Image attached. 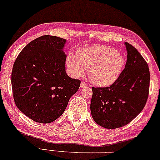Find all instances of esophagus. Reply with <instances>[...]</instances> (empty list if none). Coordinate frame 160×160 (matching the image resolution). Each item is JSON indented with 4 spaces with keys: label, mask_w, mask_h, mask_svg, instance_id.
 Instances as JSON below:
<instances>
[{
    "label": "esophagus",
    "mask_w": 160,
    "mask_h": 160,
    "mask_svg": "<svg viewBox=\"0 0 160 160\" xmlns=\"http://www.w3.org/2000/svg\"><path fill=\"white\" fill-rule=\"evenodd\" d=\"M86 86H87L86 82H81V83H80V87H81V88H86Z\"/></svg>",
    "instance_id": "esophagus-1"
}]
</instances>
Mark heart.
<instances>
[{
  "label": "heart",
  "instance_id": "heart-1",
  "mask_svg": "<svg viewBox=\"0 0 160 160\" xmlns=\"http://www.w3.org/2000/svg\"><path fill=\"white\" fill-rule=\"evenodd\" d=\"M66 62L74 75H82L86 68L93 84L107 86L119 78L124 66V58L112 47L93 46L78 50L77 58L68 54Z\"/></svg>",
  "mask_w": 160,
  "mask_h": 160
}]
</instances>
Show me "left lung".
<instances>
[{"label":"left lung","instance_id":"8db88e82","mask_svg":"<svg viewBox=\"0 0 160 160\" xmlns=\"http://www.w3.org/2000/svg\"><path fill=\"white\" fill-rule=\"evenodd\" d=\"M125 68L108 87H92L91 113L97 124L114 129L128 124L142 111L149 94L150 72L140 53L128 43Z\"/></svg>","mask_w":160,"mask_h":160}]
</instances>
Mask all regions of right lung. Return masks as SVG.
I'll return each mask as SVG.
<instances>
[{"label": "right lung", "mask_w": 160, "mask_h": 160, "mask_svg": "<svg viewBox=\"0 0 160 160\" xmlns=\"http://www.w3.org/2000/svg\"><path fill=\"white\" fill-rule=\"evenodd\" d=\"M66 40L43 35L28 43L14 62L11 81L16 106L40 123H50L64 112L80 80L66 72Z\"/></svg>", "instance_id": "1"}]
</instances>
